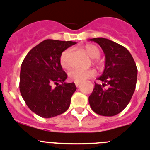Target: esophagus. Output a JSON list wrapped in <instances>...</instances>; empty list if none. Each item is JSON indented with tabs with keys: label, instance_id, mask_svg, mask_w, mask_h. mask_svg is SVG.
<instances>
[{
	"label": "esophagus",
	"instance_id": "1",
	"mask_svg": "<svg viewBox=\"0 0 150 150\" xmlns=\"http://www.w3.org/2000/svg\"><path fill=\"white\" fill-rule=\"evenodd\" d=\"M79 85H80V82H75V86L76 87H79Z\"/></svg>",
	"mask_w": 150,
	"mask_h": 150
}]
</instances>
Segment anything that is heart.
Instances as JSON below:
<instances>
[{
	"label": "heart",
	"instance_id": "b5f03b06",
	"mask_svg": "<svg viewBox=\"0 0 150 150\" xmlns=\"http://www.w3.org/2000/svg\"><path fill=\"white\" fill-rule=\"evenodd\" d=\"M87 54L92 58H98L101 54V51L97 46L92 44H87L84 47ZM71 48H67L62 53L60 57V63L64 69H68L71 64ZM96 75V71L94 69H74L69 72V78L74 82H82L86 81L90 78L94 77Z\"/></svg>",
	"mask_w": 150,
	"mask_h": 150
}]
</instances>
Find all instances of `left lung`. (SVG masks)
<instances>
[{
	"label": "left lung",
	"mask_w": 150,
	"mask_h": 150,
	"mask_svg": "<svg viewBox=\"0 0 150 150\" xmlns=\"http://www.w3.org/2000/svg\"><path fill=\"white\" fill-rule=\"evenodd\" d=\"M98 43L105 55V64L102 76L103 85L95 83L88 97L90 106L95 112L104 116H113L121 112L132 98L137 81V68L129 52L123 46L104 38H92ZM108 85V89H104Z\"/></svg>",
	"instance_id": "8db88e82"
}]
</instances>
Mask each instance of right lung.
<instances>
[{
  "instance_id": "1",
  "label": "right lung",
  "mask_w": 150,
  "mask_h": 150,
  "mask_svg": "<svg viewBox=\"0 0 150 150\" xmlns=\"http://www.w3.org/2000/svg\"><path fill=\"white\" fill-rule=\"evenodd\" d=\"M76 42L47 39L34 47L21 64L20 92L33 112L52 118L69 108L76 90L74 82H64L67 74L60 63L61 54ZM54 84L56 86L53 87Z\"/></svg>"
}]
</instances>
